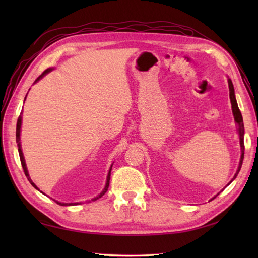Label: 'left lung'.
I'll return each instance as SVG.
<instances>
[{
	"instance_id": "left-lung-1",
	"label": "left lung",
	"mask_w": 258,
	"mask_h": 258,
	"mask_svg": "<svg viewBox=\"0 0 258 258\" xmlns=\"http://www.w3.org/2000/svg\"><path fill=\"white\" fill-rule=\"evenodd\" d=\"M228 87H229V98H231V103H232V108H233V114H234V118L235 122L238 125V132H239V141H240V147H242V156H240V162H239V166L236 174L233 179L236 178L238 172L240 171V167H242L243 160H244V151H245V146H244V123H243V116L242 113H240L236 98H235V93H234V86L231 80H228ZM232 179V180H233Z\"/></svg>"
}]
</instances>
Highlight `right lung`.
I'll use <instances>...</instances> for the list:
<instances>
[{"label": "right lung", "instance_id": "1", "mask_svg": "<svg viewBox=\"0 0 258 258\" xmlns=\"http://www.w3.org/2000/svg\"><path fill=\"white\" fill-rule=\"evenodd\" d=\"M50 71H52V69H47V70H45L44 72H43L40 76H38V78L35 80V82H37L38 80L40 79H42L43 76H44L46 73H48L50 72ZM21 124H22V116L20 115L19 116V118H18V123H16V143H18V147H19V155H20V160H21V164H22V167H23V171H24V174H25V176L27 177V179H29V182L32 184V186L33 187H35L36 189H38L37 187H36V185L32 182V179H31V177H30V175H29V172H27V168H26V165H25V161H24V156H23V153H22V150H21V145H20V131H21ZM111 169H112V167H111ZM111 169H109V172H108V175H107V179H106V185H105V188L103 189V191L102 193L98 195V196H96V197H94V199H93L92 201H96V200H98V199H101V197L106 193L107 191V189H108V186H109V178H111ZM57 204H59V205H62V206H67V205H78V204H80V203H59V202H57V201H55ZM91 202V201H90Z\"/></svg>", "mask_w": 258, "mask_h": 258}]
</instances>
